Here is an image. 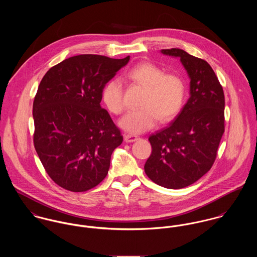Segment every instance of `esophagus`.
<instances>
[{
    "label": "esophagus",
    "instance_id": "34e87169",
    "mask_svg": "<svg viewBox=\"0 0 257 257\" xmlns=\"http://www.w3.org/2000/svg\"><path fill=\"white\" fill-rule=\"evenodd\" d=\"M123 139H124V142H125V143H134V142H136V141L139 140V137L133 136V135H124V136H123Z\"/></svg>",
    "mask_w": 257,
    "mask_h": 257
}]
</instances>
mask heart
Instances as JSON below:
<instances>
[{
  "label": "heart",
  "instance_id": "1",
  "mask_svg": "<svg viewBox=\"0 0 257 257\" xmlns=\"http://www.w3.org/2000/svg\"><path fill=\"white\" fill-rule=\"evenodd\" d=\"M127 77L146 89L141 106L120 118L119 125L131 134H142L152 128L160 118L166 122L174 118L182 109L185 100V83L175 74H165L159 66L143 62L134 66ZM102 99L107 109L114 114L124 109L122 86L119 80L111 79L103 88Z\"/></svg>",
  "mask_w": 257,
  "mask_h": 257
}]
</instances>
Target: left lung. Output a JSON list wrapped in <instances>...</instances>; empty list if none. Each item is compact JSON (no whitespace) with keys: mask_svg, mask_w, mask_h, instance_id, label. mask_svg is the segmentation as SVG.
<instances>
[{"mask_svg":"<svg viewBox=\"0 0 257 257\" xmlns=\"http://www.w3.org/2000/svg\"><path fill=\"white\" fill-rule=\"evenodd\" d=\"M179 58L190 79L189 99L174 120L148 139V178L168 189L195 183L213 166L224 132V95L210 64L179 48L161 49Z\"/></svg>","mask_w":257,"mask_h":257,"instance_id":"8db88e82","label":"left lung"}]
</instances>
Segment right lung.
I'll return each mask as SVG.
<instances>
[{
	"mask_svg": "<svg viewBox=\"0 0 257 257\" xmlns=\"http://www.w3.org/2000/svg\"><path fill=\"white\" fill-rule=\"evenodd\" d=\"M130 56L69 57L43 76L34 101V144L49 175L60 187L84 192L108 174L110 155L122 136L100 105L104 86Z\"/></svg>",
	"mask_w": 257,
	"mask_h": 257,
	"instance_id": "add662e5",
	"label": "right lung"
}]
</instances>
